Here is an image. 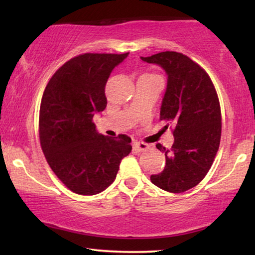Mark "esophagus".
I'll use <instances>...</instances> for the list:
<instances>
[{
  "label": "esophagus",
  "mask_w": 255,
  "mask_h": 255,
  "mask_svg": "<svg viewBox=\"0 0 255 255\" xmlns=\"http://www.w3.org/2000/svg\"><path fill=\"white\" fill-rule=\"evenodd\" d=\"M149 146L147 144H145V142H138L135 141L133 144V148L135 149V151L138 152H144V151H147Z\"/></svg>",
  "instance_id": "1"
}]
</instances>
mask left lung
<instances>
[{
    "label": "left lung",
    "instance_id": "obj_1",
    "mask_svg": "<svg viewBox=\"0 0 255 255\" xmlns=\"http://www.w3.org/2000/svg\"><path fill=\"white\" fill-rule=\"evenodd\" d=\"M160 65L168 75L160 120L173 128L174 144L166 148V166L151 175L156 187L169 193H183L197 186L211 168L222 135V113L210 76L200 65L179 52H160L141 57Z\"/></svg>",
    "mask_w": 255,
    "mask_h": 255
}]
</instances>
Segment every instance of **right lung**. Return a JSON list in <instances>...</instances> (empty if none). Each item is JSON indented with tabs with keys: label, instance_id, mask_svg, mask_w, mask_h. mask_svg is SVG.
<instances>
[{
	"label": "right lung",
	"instance_id": "right-lung-1",
	"mask_svg": "<svg viewBox=\"0 0 255 255\" xmlns=\"http://www.w3.org/2000/svg\"><path fill=\"white\" fill-rule=\"evenodd\" d=\"M128 53H83L52 75L41 97L39 139L58 179L79 195H95L116 179L131 139L96 132L93 117L107 107L110 73Z\"/></svg>",
	"mask_w": 255,
	"mask_h": 255
}]
</instances>
